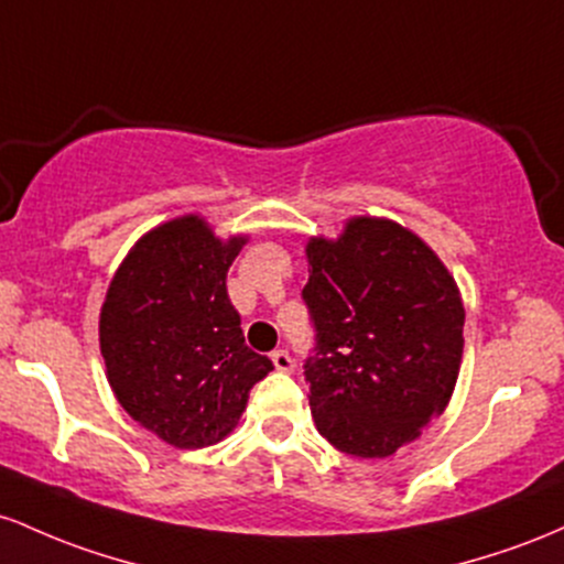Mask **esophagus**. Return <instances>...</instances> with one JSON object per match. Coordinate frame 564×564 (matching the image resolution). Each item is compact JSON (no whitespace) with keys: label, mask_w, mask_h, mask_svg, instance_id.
<instances>
[{"label":"esophagus","mask_w":564,"mask_h":564,"mask_svg":"<svg viewBox=\"0 0 564 564\" xmlns=\"http://www.w3.org/2000/svg\"><path fill=\"white\" fill-rule=\"evenodd\" d=\"M271 362H274V367L280 372H293V359H290V354L284 349H276L274 354H271Z\"/></svg>","instance_id":"obj_1"}]
</instances>
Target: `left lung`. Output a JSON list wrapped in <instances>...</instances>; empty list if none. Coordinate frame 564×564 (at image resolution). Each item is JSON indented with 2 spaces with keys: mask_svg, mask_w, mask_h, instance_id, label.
Listing matches in <instances>:
<instances>
[{
  "mask_svg": "<svg viewBox=\"0 0 564 564\" xmlns=\"http://www.w3.org/2000/svg\"><path fill=\"white\" fill-rule=\"evenodd\" d=\"M303 288L316 327L312 415L340 453L386 458L451 402L464 357V301L447 265L397 220L354 215L312 237Z\"/></svg>",
  "mask_w": 564,
  "mask_h": 564,
  "instance_id": "1",
  "label": "left lung"
}]
</instances>
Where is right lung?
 I'll list each match as a JSON object with an SVG mask.
<instances>
[{
  "label": "right lung",
  "instance_id": "right-lung-1",
  "mask_svg": "<svg viewBox=\"0 0 564 564\" xmlns=\"http://www.w3.org/2000/svg\"><path fill=\"white\" fill-rule=\"evenodd\" d=\"M245 234L215 237L202 215L145 231L100 306V354L124 413L167 445L197 451L229 436L250 389L274 370L245 344L226 274Z\"/></svg>",
  "mask_w": 564,
  "mask_h": 564
}]
</instances>
